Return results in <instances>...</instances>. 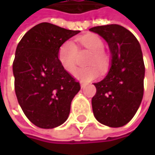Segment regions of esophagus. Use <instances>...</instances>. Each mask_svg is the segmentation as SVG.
Listing matches in <instances>:
<instances>
[{"mask_svg":"<svg viewBox=\"0 0 155 155\" xmlns=\"http://www.w3.org/2000/svg\"><path fill=\"white\" fill-rule=\"evenodd\" d=\"M86 86V83H83V82H81V88H84Z\"/></svg>","mask_w":155,"mask_h":155,"instance_id":"34e87169","label":"esophagus"}]
</instances>
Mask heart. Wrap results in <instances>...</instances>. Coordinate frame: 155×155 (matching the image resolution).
<instances>
[{
    "label": "heart",
    "mask_w": 155,
    "mask_h": 155,
    "mask_svg": "<svg viewBox=\"0 0 155 155\" xmlns=\"http://www.w3.org/2000/svg\"><path fill=\"white\" fill-rule=\"evenodd\" d=\"M79 46L91 52L86 64L91 65L77 68L74 71V76L82 81H90L100 75V68L104 69L108 65V57L103 52L104 43L95 34H87L77 38ZM57 58L62 67L71 73L77 62V47L72 40H67L59 47Z\"/></svg>",
    "instance_id": "b5f03b06"
}]
</instances>
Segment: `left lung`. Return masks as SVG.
<instances>
[{
    "instance_id": "left-lung-1",
    "label": "left lung",
    "mask_w": 155,
    "mask_h": 155,
    "mask_svg": "<svg viewBox=\"0 0 155 155\" xmlns=\"http://www.w3.org/2000/svg\"><path fill=\"white\" fill-rule=\"evenodd\" d=\"M108 43L110 68L102 81L93 83L91 100L95 118L110 127L127 124L139 108L143 95L144 64L139 42L126 28L111 24L90 28Z\"/></svg>"
}]
</instances>
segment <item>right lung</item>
<instances>
[{
  "label": "right lung",
  "instance_id": "right-lung-1",
  "mask_svg": "<svg viewBox=\"0 0 155 155\" xmlns=\"http://www.w3.org/2000/svg\"><path fill=\"white\" fill-rule=\"evenodd\" d=\"M79 32L43 22L29 29L16 48L12 66L16 96L26 117L40 128L64 123L81 89L57 58L62 44Z\"/></svg>",
  "mask_w": 155,
  "mask_h": 155
}]
</instances>
